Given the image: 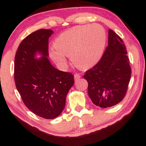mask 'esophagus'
<instances>
[{
  "label": "esophagus",
  "mask_w": 146,
  "mask_h": 146,
  "mask_svg": "<svg viewBox=\"0 0 146 146\" xmlns=\"http://www.w3.org/2000/svg\"><path fill=\"white\" fill-rule=\"evenodd\" d=\"M80 78H81V75H80V74H78V73H76V74L74 75V78L76 81L77 80H78Z\"/></svg>",
  "instance_id": "esophagus-1"
}]
</instances>
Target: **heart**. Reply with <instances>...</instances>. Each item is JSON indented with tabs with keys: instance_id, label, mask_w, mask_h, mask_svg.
<instances>
[{
	"instance_id": "1",
	"label": "heart",
	"mask_w": 146,
	"mask_h": 146,
	"mask_svg": "<svg viewBox=\"0 0 146 146\" xmlns=\"http://www.w3.org/2000/svg\"><path fill=\"white\" fill-rule=\"evenodd\" d=\"M106 33L99 25L77 26L64 31L55 40L51 59L61 66L66 64V56L71 57L75 66L86 70L101 60L105 49Z\"/></svg>"
}]
</instances>
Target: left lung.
Here are the masks:
<instances>
[{
    "label": "left lung",
    "instance_id": "left-lung-1",
    "mask_svg": "<svg viewBox=\"0 0 146 146\" xmlns=\"http://www.w3.org/2000/svg\"><path fill=\"white\" fill-rule=\"evenodd\" d=\"M126 54L121 38L113 30H108V45L101 60L84 75L88 84V95L95 105L111 107L125 97L131 76Z\"/></svg>",
    "mask_w": 146,
    "mask_h": 146
}]
</instances>
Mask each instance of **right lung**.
<instances>
[{
    "mask_svg": "<svg viewBox=\"0 0 146 146\" xmlns=\"http://www.w3.org/2000/svg\"><path fill=\"white\" fill-rule=\"evenodd\" d=\"M53 31L39 29L21 42L14 61V80L23 102L38 116L51 119L64 110L73 75L58 70L48 59V38ZM40 53L42 57L37 59Z\"/></svg>",
    "mask_w": 146,
    "mask_h": 146,
    "instance_id": "obj_1",
    "label": "right lung"
}]
</instances>
